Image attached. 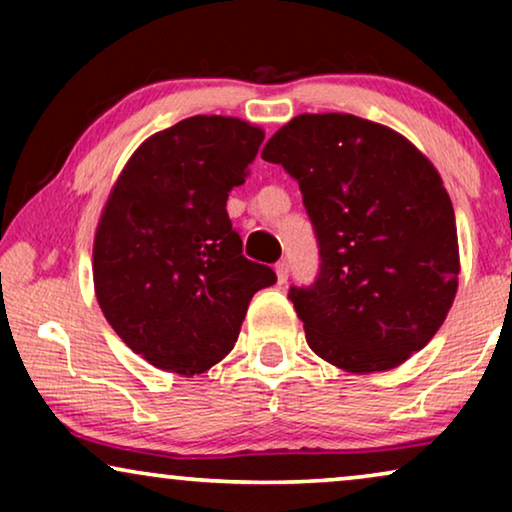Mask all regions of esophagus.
I'll return each instance as SVG.
<instances>
[{
	"mask_svg": "<svg viewBox=\"0 0 512 512\" xmlns=\"http://www.w3.org/2000/svg\"><path fill=\"white\" fill-rule=\"evenodd\" d=\"M275 272H277V284H286V279H289V263L279 261L275 265Z\"/></svg>",
	"mask_w": 512,
	"mask_h": 512,
	"instance_id": "34e87169",
	"label": "esophagus"
}]
</instances>
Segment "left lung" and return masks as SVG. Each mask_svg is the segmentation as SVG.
Returning <instances> with one entry per match:
<instances>
[{"mask_svg": "<svg viewBox=\"0 0 512 512\" xmlns=\"http://www.w3.org/2000/svg\"><path fill=\"white\" fill-rule=\"evenodd\" d=\"M263 160L298 181L319 242L312 286H291L307 345L347 373L401 366L429 342L459 286L452 200L431 160L387 125L300 114Z\"/></svg>", "mask_w": 512, "mask_h": 512, "instance_id": "8db88e82", "label": "left lung"}]
</instances>
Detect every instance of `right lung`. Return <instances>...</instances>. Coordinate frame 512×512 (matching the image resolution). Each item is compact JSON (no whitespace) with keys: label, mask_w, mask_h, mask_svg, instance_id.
<instances>
[{"label":"right lung","mask_w":512,"mask_h":512,"mask_svg":"<svg viewBox=\"0 0 512 512\" xmlns=\"http://www.w3.org/2000/svg\"><path fill=\"white\" fill-rule=\"evenodd\" d=\"M263 137L242 118H184L146 139L111 188L93 244L95 296L151 366L205 373L235 347L254 293L277 282L242 256L226 212Z\"/></svg>","instance_id":"obj_1"}]
</instances>
